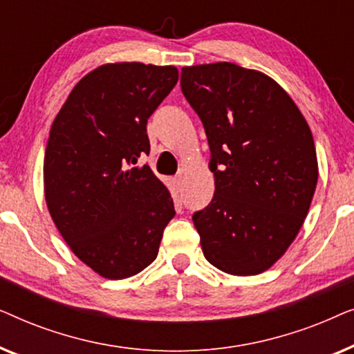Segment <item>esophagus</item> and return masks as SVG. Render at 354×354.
Returning a JSON list of instances; mask_svg holds the SVG:
<instances>
[{
    "instance_id": "34e87169",
    "label": "esophagus",
    "mask_w": 354,
    "mask_h": 354,
    "mask_svg": "<svg viewBox=\"0 0 354 354\" xmlns=\"http://www.w3.org/2000/svg\"><path fill=\"white\" fill-rule=\"evenodd\" d=\"M172 182H174V185H176L177 190H180V188H182V174H177V176L172 178Z\"/></svg>"
}]
</instances>
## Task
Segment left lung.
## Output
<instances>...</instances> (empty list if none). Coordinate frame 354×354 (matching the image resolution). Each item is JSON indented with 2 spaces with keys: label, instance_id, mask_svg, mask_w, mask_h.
<instances>
[{
  "label": "left lung",
  "instance_id": "8db88e82",
  "mask_svg": "<svg viewBox=\"0 0 354 354\" xmlns=\"http://www.w3.org/2000/svg\"><path fill=\"white\" fill-rule=\"evenodd\" d=\"M205 127L214 196L193 214L205 258L232 275L268 270L301 229L317 185L313 133L277 82L232 62L183 67Z\"/></svg>",
  "mask_w": 354,
  "mask_h": 354
}]
</instances>
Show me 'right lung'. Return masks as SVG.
Returning <instances> with one entry per match:
<instances>
[{"instance_id": "1", "label": "right lung", "mask_w": 354, "mask_h": 354, "mask_svg": "<svg viewBox=\"0 0 354 354\" xmlns=\"http://www.w3.org/2000/svg\"><path fill=\"white\" fill-rule=\"evenodd\" d=\"M178 80L174 66L104 64L71 91L48 138V211L74 254L106 279L142 272L176 216L148 164L147 122Z\"/></svg>"}]
</instances>
